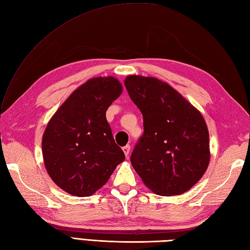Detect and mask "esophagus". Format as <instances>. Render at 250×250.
Segmentation results:
<instances>
[{
  "label": "esophagus",
  "instance_id": "34e87169",
  "mask_svg": "<svg viewBox=\"0 0 250 250\" xmlns=\"http://www.w3.org/2000/svg\"><path fill=\"white\" fill-rule=\"evenodd\" d=\"M130 149H131V147H130V145H125V147H123V150H124V152H125V156H127V155H129V153H130Z\"/></svg>",
  "mask_w": 250,
  "mask_h": 250
}]
</instances>
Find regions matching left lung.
Returning a JSON list of instances; mask_svg holds the SVG:
<instances>
[{
    "label": "left lung",
    "instance_id": "8db88e82",
    "mask_svg": "<svg viewBox=\"0 0 250 250\" xmlns=\"http://www.w3.org/2000/svg\"><path fill=\"white\" fill-rule=\"evenodd\" d=\"M125 86L144 118L131 163L145 185L161 196L181 195L206 172L210 150L201 114L171 86L130 75Z\"/></svg>",
    "mask_w": 250,
    "mask_h": 250
}]
</instances>
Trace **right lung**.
Listing matches in <instances>:
<instances>
[{
    "label": "right lung",
    "instance_id": "right-lung-1",
    "mask_svg": "<svg viewBox=\"0 0 250 250\" xmlns=\"http://www.w3.org/2000/svg\"><path fill=\"white\" fill-rule=\"evenodd\" d=\"M123 86L113 77L95 78L74 90L52 117L42 137L46 171L70 195L88 197L124 162L106 111Z\"/></svg>",
    "mask_w": 250,
    "mask_h": 250
}]
</instances>
